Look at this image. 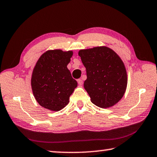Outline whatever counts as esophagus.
I'll return each instance as SVG.
<instances>
[{"mask_svg": "<svg viewBox=\"0 0 157 157\" xmlns=\"http://www.w3.org/2000/svg\"><path fill=\"white\" fill-rule=\"evenodd\" d=\"M78 84L79 85V86H82V84H83V82H82V80L81 79H78Z\"/></svg>", "mask_w": 157, "mask_h": 157, "instance_id": "34e87169", "label": "esophagus"}]
</instances>
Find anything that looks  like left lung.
I'll return each instance as SVG.
<instances>
[{
	"mask_svg": "<svg viewBox=\"0 0 157 157\" xmlns=\"http://www.w3.org/2000/svg\"><path fill=\"white\" fill-rule=\"evenodd\" d=\"M78 55L86 68L84 87L91 102L101 108L117 104L127 86L126 68L119 55L105 46L79 50Z\"/></svg>",
	"mask_w": 157,
	"mask_h": 157,
	"instance_id": "8db88e82",
	"label": "left lung"
}]
</instances>
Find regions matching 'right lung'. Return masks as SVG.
Listing matches in <instances>:
<instances>
[{
	"instance_id": "right-lung-1",
	"label": "right lung",
	"mask_w": 157,
	"mask_h": 157,
	"mask_svg": "<svg viewBox=\"0 0 157 157\" xmlns=\"http://www.w3.org/2000/svg\"><path fill=\"white\" fill-rule=\"evenodd\" d=\"M73 52L48 50L37 60L31 77L34 97L41 107L52 111L64 108L78 86L67 65Z\"/></svg>"
}]
</instances>
